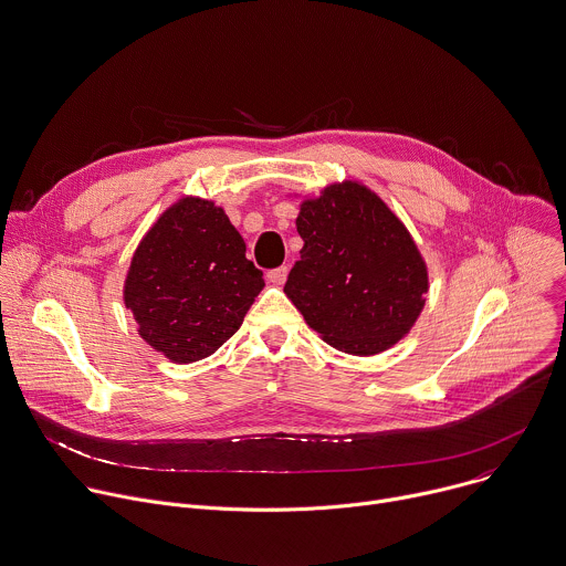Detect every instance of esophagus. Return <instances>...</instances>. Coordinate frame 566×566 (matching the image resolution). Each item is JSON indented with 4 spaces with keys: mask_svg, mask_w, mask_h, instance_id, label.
Instances as JSON below:
<instances>
[{
    "mask_svg": "<svg viewBox=\"0 0 566 566\" xmlns=\"http://www.w3.org/2000/svg\"><path fill=\"white\" fill-rule=\"evenodd\" d=\"M286 275H289V269H286V266H280V269L269 271V273H266V280H269V284H273V286H282V284L286 282Z\"/></svg>",
    "mask_w": 566,
    "mask_h": 566,
    "instance_id": "1",
    "label": "esophagus"
}]
</instances>
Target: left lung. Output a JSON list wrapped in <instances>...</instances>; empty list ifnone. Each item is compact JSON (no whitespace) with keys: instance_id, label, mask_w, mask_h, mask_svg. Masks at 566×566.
Returning <instances> with one entry per match:
<instances>
[{"instance_id":"1","label":"left lung","mask_w":566,"mask_h":566,"mask_svg":"<svg viewBox=\"0 0 566 566\" xmlns=\"http://www.w3.org/2000/svg\"><path fill=\"white\" fill-rule=\"evenodd\" d=\"M304 240L284 293L333 348L378 355L418 322L429 266L389 205L357 179L302 196L295 220Z\"/></svg>"}]
</instances>
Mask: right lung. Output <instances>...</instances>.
Returning <instances> with one entry per match:
<instances>
[{"instance_id":"add662e5","label":"right lung","mask_w":566,"mask_h":566,"mask_svg":"<svg viewBox=\"0 0 566 566\" xmlns=\"http://www.w3.org/2000/svg\"><path fill=\"white\" fill-rule=\"evenodd\" d=\"M262 289V271L247 260L224 209L184 196L139 240L124 277V306L153 350L191 364L233 337Z\"/></svg>"}]
</instances>
